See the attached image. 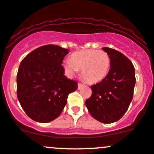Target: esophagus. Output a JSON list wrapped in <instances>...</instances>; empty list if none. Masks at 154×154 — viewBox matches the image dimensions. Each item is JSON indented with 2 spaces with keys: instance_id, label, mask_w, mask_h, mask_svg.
Segmentation results:
<instances>
[{
  "instance_id": "1",
  "label": "esophagus",
  "mask_w": 154,
  "mask_h": 154,
  "mask_svg": "<svg viewBox=\"0 0 154 154\" xmlns=\"http://www.w3.org/2000/svg\"><path fill=\"white\" fill-rule=\"evenodd\" d=\"M84 86H85V85H84L83 84L79 83V84H78V89H79V90H80V89L82 88V87H84Z\"/></svg>"
}]
</instances>
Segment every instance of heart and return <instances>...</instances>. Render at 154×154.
I'll return each instance as SVG.
<instances>
[{"instance_id": "1", "label": "heart", "mask_w": 154, "mask_h": 154, "mask_svg": "<svg viewBox=\"0 0 154 154\" xmlns=\"http://www.w3.org/2000/svg\"><path fill=\"white\" fill-rule=\"evenodd\" d=\"M110 66L109 55L103 50H80L71 55L70 60H66L64 67L66 72L73 75L82 69L84 79L90 84L101 82L107 76Z\"/></svg>"}]
</instances>
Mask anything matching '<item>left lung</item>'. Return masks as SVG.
<instances>
[{
    "instance_id": "obj_1",
    "label": "left lung",
    "mask_w": 154,
    "mask_h": 154,
    "mask_svg": "<svg viewBox=\"0 0 154 154\" xmlns=\"http://www.w3.org/2000/svg\"><path fill=\"white\" fill-rule=\"evenodd\" d=\"M102 50L110 56V69L101 82L91 86L92 96L85 104L95 119L110 124L119 121L129 107L136 84L135 69L120 52L108 47Z\"/></svg>"
}]
</instances>
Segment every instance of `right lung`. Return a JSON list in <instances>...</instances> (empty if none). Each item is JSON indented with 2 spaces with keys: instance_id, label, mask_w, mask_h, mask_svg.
Instances as JSON below:
<instances>
[{
  "instance_id": "right-lung-1",
  "label": "right lung",
  "mask_w": 154,
  "mask_h": 154,
  "mask_svg": "<svg viewBox=\"0 0 154 154\" xmlns=\"http://www.w3.org/2000/svg\"><path fill=\"white\" fill-rule=\"evenodd\" d=\"M69 50L49 44L28 54L17 74V96L26 115L34 121L47 123L58 118L69 93L78 83L64 75L61 66Z\"/></svg>"
}]
</instances>
